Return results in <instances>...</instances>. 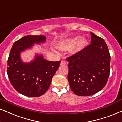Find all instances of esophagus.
<instances>
[{
	"label": "esophagus",
	"instance_id": "34e87169",
	"mask_svg": "<svg viewBox=\"0 0 122 122\" xmlns=\"http://www.w3.org/2000/svg\"><path fill=\"white\" fill-rule=\"evenodd\" d=\"M67 61H61V65H66L67 64Z\"/></svg>",
	"mask_w": 122,
	"mask_h": 122
}]
</instances>
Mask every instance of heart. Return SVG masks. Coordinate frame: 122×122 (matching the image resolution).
<instances>
[{
	"instance_id": "b5f03b06",
	"label": "heart",
	"mask_w": 122,
	"mask_h": 122,
	"mask_svg": "<svg viewBox=\"0 0 122 122\" xmlns=\"http://www.w3.org/2000/svg\"><path fill=\"white\" fill-rule=\"evenodd\" d=\"M87 44V41L85 39H80L76 37L72 39H68L63 41L58 45V47L62 50H67L73 47L72 52L73 53H76L83 49Z\"/></svg>"
}]
</instances>
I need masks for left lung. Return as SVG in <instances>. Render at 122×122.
<instances>
[{
  "instance_id": "1",
  "label": "left lung",
  "mask_w": 122,
  "mask_h": 122,
  "mask_svg": "<svg viewBox=\"0 0 122 122\" xmlns=\"http://www.w3.org/2000/svg\"><path fill=\"white\" fill-rule=\"evenodd\" d=\"M90 34L91 44L67 58L69 86L76 95L81 96L102 90L110 74V55L107 44L103 39Z\"/></svg>"
}]
</instances>
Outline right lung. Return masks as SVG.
Here are the masks:
<instances>
[{"instance_id": "add662e5", "label": "right lung", "mask_w": 122, "mask_h": 122, "mask_svg": "<svg viewBox=\"0 0 122 122\" xmlns=\"http://www.w3.org/2000/svg\"><path fill=\"white\" fill-rule=\"evenodd\" d=\"M44 35H27L14 42L7 63V74L11 84L19 93L29 97L41 96L47 91L61 61H51L36 56L30 63L21 61L20 53L34 43L45 41Z\"/></svg>"}]
</instances>
